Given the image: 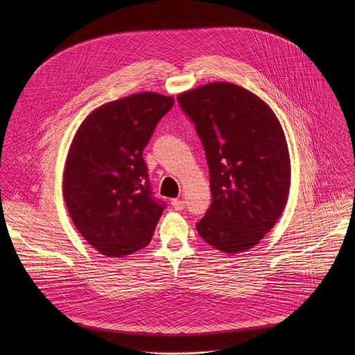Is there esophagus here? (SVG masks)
I'll return each instance as SVG.
<instances>
[{
  "label": "esophagus",
  "mask_w": 355,
  "mask_h": 355,
  "mask_svg": "<svg viewBox=\"0 0 355 355\" xmlns=\"http://www.w3.org/2000/svg\"><path fill=\"white\" fill-rule=\"evenodd\" d=\"M172 206H173L175 210H183L184 206H186V202L183 200H172Z\"/></svg>",
  "instance_id": "esophagus-1"
}]
</instances>
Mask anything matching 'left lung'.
<instances>
[{"instance_id": "8db88e82", "label": "left lung", "mask_w": 355, "mask_h": 355, "mask_svg": "<svg viewBox=\"0 0 355 355\" xmlns=\"http://www.w3.org/2000/svg\"><path fill=\"white\" fill-rule=\"evenodd\" d=\"M209 165L211 205L197 223L206 243L227 254L255 246L288 200L291 162L283 127L258 96L230 82L180 93Z\"/></svg>"}]
</instances>
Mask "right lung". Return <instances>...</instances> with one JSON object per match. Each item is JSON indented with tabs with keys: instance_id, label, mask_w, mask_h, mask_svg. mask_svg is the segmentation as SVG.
Masks as SVG:
<instances>
[{
	"instance_id": "right-lung-1",
	"label": "right lung",
	"mask_w": 355,
	"mask_h": 355,
	"mask_svg": "<svg viewBox=\"0 0 355 355\" xmlns=\"http://www.w3.org/2000/svg\"><path fill=\"white\" fill-rule=\"evenodd\" d=\"M169 96L145 92L107 102L79 125L65 159L62 196L78 232L98 253L146 248L164 205L152 197L142 153Z\"/></svg>"
}]
</instances>
